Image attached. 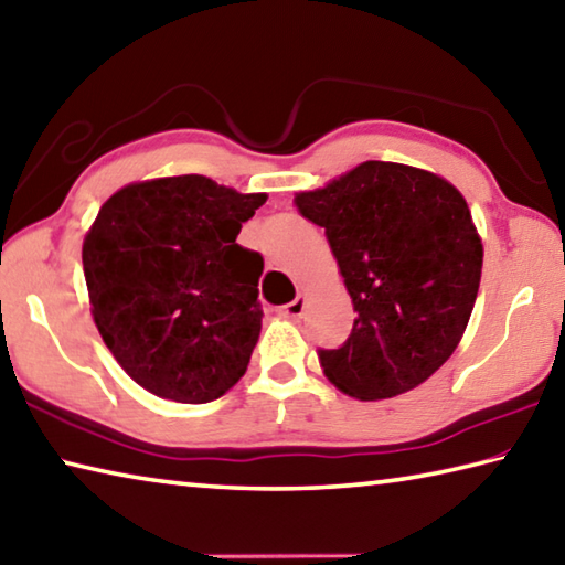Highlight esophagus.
Masks as SVG:
<instances>
[{
  "label": "esophagus",
  "instance_id": "obj_1",
  "mask_svg": "<svg viewBox=\"0 0 565 565\" xmlns=\"http://www.w3.org/2000/svg\"><path fill=\"white\" fill-rule=\"evenodd\" d=\"M303 311H306V296L303 294H299L291 303L284 306V316L296 318V321H299V318L303 316Z\"/></svg>",
  "mask_w": 565,
  "mask_h": 565
}]
</instances>
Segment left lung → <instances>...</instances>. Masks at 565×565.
Listing matches in <instances>:
<instances>
[{
	"label": "left lung",
	"instance_id": "left-lung-1",
	"mask_svg": "<svg viewBox=\"0 0 565 565\" xmlns=\"http://www.w3.org/2000/svg\"><path fill=\"white\" fill-rule=\"evenodd\" d=\"M294 202L326 230L358 313L341 348L318 351L328 381L358 399L425 383L455 353L479 291L484 249L461 192L367 160Z\"/></svg>",
	"mask_w": 565,
	"mask_h": 565
}]
</instances>
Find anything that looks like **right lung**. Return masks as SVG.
<instances>
[{
    "mask_svg": "<svg viewBox=\"0 0 565 565\" xmlns=\"http://www.w3.org/2000/svg\"><path fill=\"white\" fill-rule=\"evenodd\" d=\"M266 194L204 175L132 182L84 239L98 333L132 381L175 403H212L247 373L262 331L259 252L237 244Z\"/></svg>",
    "mask_w": 565,
    "mask_h": 565,
    "instance_id": "1",
    "label": "right lung"
}]
</instances>
